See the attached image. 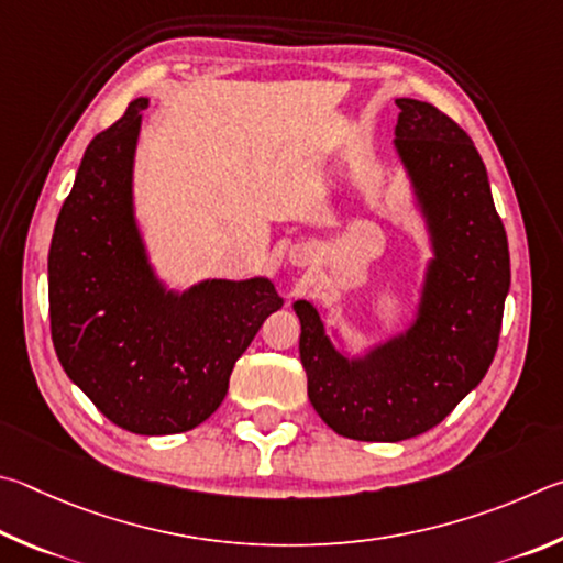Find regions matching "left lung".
<instances>
[{"instance_id":"1","label":"left lung","mask_w":563,"mask_h":563,"mask_svg":"<svg viewBox=\"0 0 563 563\" xmlns=\"http://www.w3.org/2000/svg\"><path fill=\"white\" fill-rule=\"evenodd\" d=\"M396 106L393 145L432 250L416 317L406 331L349 356L313 303L294 301L311 406L333 432L363 442L422 435L479 386L509 294L507 232L472 137L432 103L396 98Z\"/></svg>"}]
</instances>
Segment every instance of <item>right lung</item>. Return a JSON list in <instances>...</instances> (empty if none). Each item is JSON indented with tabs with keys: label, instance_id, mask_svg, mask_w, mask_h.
Returning a JSON list of instances; mask_svg holds the SVG:
<instances>
[{
	"label": "right lung",
	"instance_id": "right-lung-1",
	"mask_svg": "<svg viewBox=\"0 0 563 563\" xmlns=\"http://www.w3.org/2000/svg\"><path fill=\"white\" fill-rule=\"evenodd\" d=\"M147 98L86 147L48 250L58 363L93 406L135 435L192 430L220 408L236 358L284 299L272 279L167 289L147 256L133 163Z\"/></svg>",
	"mask_w": 563,
	"mask_h": 563
}]
</instances>
